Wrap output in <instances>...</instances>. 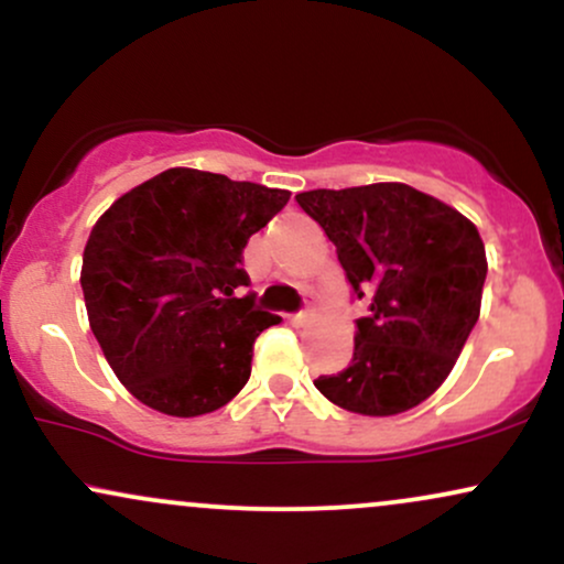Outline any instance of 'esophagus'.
Returning a JSON list of instances; mask_svg holds the SVG:
<instances>
[{
    "instance_id": "esophagus-1",
    "label": "esophagus",
    "mask_w": 564,
    "mask_h": 564,
    "mask_svg": "<svg viewBox=\"0 0 564 564\" xmlns=\"http://www.w3.org/2000/svg\"><path fill=\"white\" fill-rule=\"evenodd\" d=\"M313 310L310 307H304V310H300V313H294L291 315V323H294V326H307L310 321H313Z\"/></svg>"
}]
</instances>
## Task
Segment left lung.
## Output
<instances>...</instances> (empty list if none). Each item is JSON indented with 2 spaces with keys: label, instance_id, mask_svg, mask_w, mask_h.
<instances>
[{
  "label": "left lung",
  "instance_id": "left-lung-1",
  "mask_svg": "<svg viewBox=\"0 0 564 564\" xmlns=\"http://www.w3.org/2000/svg\"><path fill=\"white\" fill-rule=\"evenodd\" d=\"M336 246L355 300L352 360L315 379L332 403L394 416L443 384L480 318L488 275L480 232L443 200L403 183L296 196Z\"/></svg>",
  "mask_w": 564,
  "mask_h": 564
}]
</instances>
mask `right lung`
Returning a JSON list of instances; mask_svg holds the SVG:
<instances>
[{
    "label": "right lung",
    "instance_id": "1",
    "mask_svg": "<svg viewBox=\"0 0 564 564\" xmlns=\"http://www.w3.org/2000/svg\"><path fill=\"white\" fill-rule=\"evenodd\" d=\"M291 193L225 174L166 170L124 193L84 246L89 326L113 373L140 403L200 416L230 403L251 352L281 318L238 296L243 246Z\"/></svg>",
    "mask_w": 564,
    "mask_h": 564
}]
</instances>
